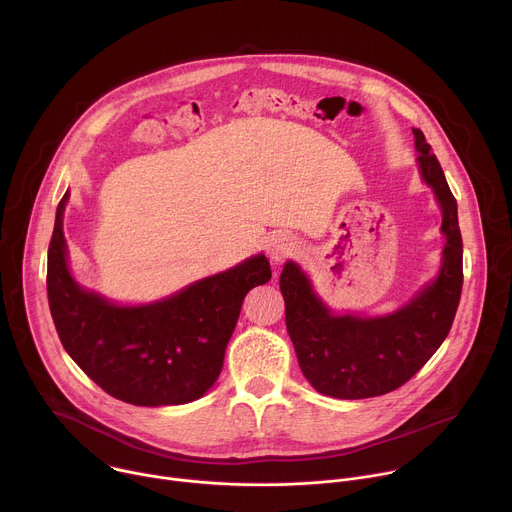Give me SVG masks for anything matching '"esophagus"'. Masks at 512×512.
<instances>
[{"label":"esophagus","mask_w":512,"mask_h":512,"mask_svg":"<svg viewBox=\"0 0 512 512\" xmlns=\"http://www.w3.org/2000/svg\"><path fill=\"white\" fill-rule=\"evenodd\" d=\"M296 249H298V245H296V241L291 239L289 235H271L269 239H267V245H265V251H267V255L275 261V263H281V261H285L287 257H291L296 253Z\"/></svg>","instance_id":"1"}]
</instances>
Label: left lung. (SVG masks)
I'll return each instance as SVG.
<instances>
[{
	"label": "left lung",
	"mask_w": 512,
	"mask_h": 512,
	"mask_svg": "<svg viewBox=\"0 0 512 512\" xmlns=\"http://www.w3.org/2000/svg\"><path fill=\"white\" fill-rule=\"evenodd\" d=\"M423 180L442 206L446 235L440 275L395 314L334 316L314 294L304 271L287 261L279 287L285 326L310 385L336 399H367L405 385L446 340L462 294V235L458 204L431 145L413 129Z\"/></svg>",
	"instance_id": "left-lung-1"
}]
</instances>
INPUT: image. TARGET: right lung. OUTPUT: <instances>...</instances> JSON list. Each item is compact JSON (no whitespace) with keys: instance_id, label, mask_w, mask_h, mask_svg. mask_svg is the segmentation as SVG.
I'll list each match as a JSON object with an SVG mask.
<instances>
[{"instance_id":"1","label":"right lung","mask_w":512,"mask_h":512,"mask_svg":"<svg viewBox=\"0 0 512 512\" xmlns=\"http://www.w3.org/2000/svg\"><path fill=\"white\" fill-rule=\"evenodd\" d=\"M48 245V304L64 350L111 397L141 405H182L221 375L227 344L249 289L271 279L265 255L204 277L148 306H115L72 279L62 212Z\"/></svg>"}]
</instances>
